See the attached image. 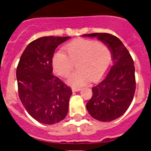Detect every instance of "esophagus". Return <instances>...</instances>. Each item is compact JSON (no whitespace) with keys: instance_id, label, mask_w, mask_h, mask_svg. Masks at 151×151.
<instances>
[{"instance_id":"1","label":"esophagus","mask_w":151,"mask_h":151,"mask_svg":"<svg viewBox=\"0 0 151 151\" xmlns=\"http://www.w3.org/2000/svg\"><path fill=\"white\" fill-rule=\"evenodd\" d=\"M81 90V88H77V87H73L72 88V91L73 92H76V91H79Z\"/></svg>"}]
</instances>
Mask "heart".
Here are the masks:
<instances>
[{"mask_svg": "<svg viewBox=\"0 0 151 151\" xmlns=\"http://www.w3.org/2000/svg\"><path fill=\"white\" fill-rule=\"evenodd\" d=\"M67 54L61 50L52 57L54 73L67 76L77 63L76 72L71 74L67 82L73 86H82L91 81L102 78L112 63V52L106 45L91 39H78L65 47Z\"/></svg>", "mask_w": 151, "mask_h": 151, "instance_id": "heart-1", "label": "heart"}]
</instances>
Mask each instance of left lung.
Here are the masks:
<instances>
[{
  "label": "left lung",
  "mask_w": 151,
  "mask_h": 151,
  "mask_svg": "<svg viewBox=\"0 0 151 151\" xmlns=\"http://www.w3.org/2000/svg\"><path fill=\"white\" fill-rule=\"evenodd\" d=\"M83 37L97 38L112 52L113 64L107 74L92 88L93 95L87 103L89 114L97 120L110 122L128 110L135 91L133 60L125 45L117 37L108 33H91Z\"/></svg>",
  "instance_id": "obj_1"
}]
</instances>
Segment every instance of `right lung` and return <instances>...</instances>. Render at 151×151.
I'll list each match as a JSON object with an SVG mask.
<instances>
[{
	"instance_id": "obj_1",
	"label": "right lung",
	"mask_w": 151,
	"mask_h": 151,
	"mask_svg": "<svg viewBox=\"0 0 151 151\" xmlns=\"http://www.w3.org/2000/svg\"><path fill=\"white\" fill-rule=\"evenodd\" d=\"M71 37L45 36L26 47L17 69L19 97L31 116L53 125L64 119L69 110L71 88L52 74L56 48Z\"/></svg>"
}]
</instances>
